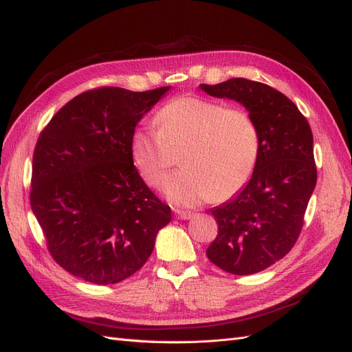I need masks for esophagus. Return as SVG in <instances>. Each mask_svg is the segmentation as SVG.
<instances>
[{
  "mask_svg": "<svg viewBox=\"0 0 352 352\" xmlns=\"http://www.w3.org/2000/svg\"><path fill=\"white\" fill-rule=\"evenodd\" d=\"M175 214H176V217L180 219V220H188V219H190V217L194 216V212L184 211V210H175Z\"/></svg>",
  "mask_w": 352,
  "mask_h": 352,
  "instance_id": "34e87169",
  "label": "esophagus"
}]
</instances>
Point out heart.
I'll list each match as a JSON object with an SVG mask.
<instances>
[{
    "label": "heart",
    "mask_w": 352,
    "mask_h": 352,
    "mask_svg": "<svg viewBox=\"0 0 352 352\" xmlns=\"http://www.w3.org/2000/svg\"><path fill=\"white\" fill-rule=\"evenodd\" d=\"M158 131L136 127L129 150L133 166L153 188L163 184L182 150L184 168L167 179V198L197 206L212 198L225 201L250 182L260 157V129L252 114L198 95H180L155 116Z\"/></svg>",
    "instance_id": "1"
}]
</instances>
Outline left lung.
Instances as JSON below:
<instances>
[{
  "label": "left lung",
  "instance_id": "left-lung-1",
  "mask_svg": "<svg viewBox=\"0 0 352 352\" xmlns=\"http://www.w3.org/2000/svg\"><path fill=\"white\" fill-rule=\"evenodd\" d=\"M201 89L241 102L257 122L261 140L247 186L211 210L219 232L206 254L228 273H258L283 258L301 233L317 182L311 127L286 95L265 83L233 78L202 83Z\"/></svg>",
  "mask_w": 352,
  "mask_h": 352
}]
</instances>
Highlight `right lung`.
Segmentation results:
<instances>
[{
	"label": "right lung",
	"instance_id": "add662e5",
	"mask_svg": "<svg viewBox=\"0 0 352 352\" xmlns=\"http://www.w3.org/2000/svg\"><path fill=\"white\" fill-rule=\"evenodd\" d=\"M168 89L82 92L38 138L32 211L51 257L76 278L95 285L127 279L150 258L158 230L172 220L129 150L138 122Z\"/></svg>",
	"mask_w": 352,
	"mask_h": 352
}]
</instances>
